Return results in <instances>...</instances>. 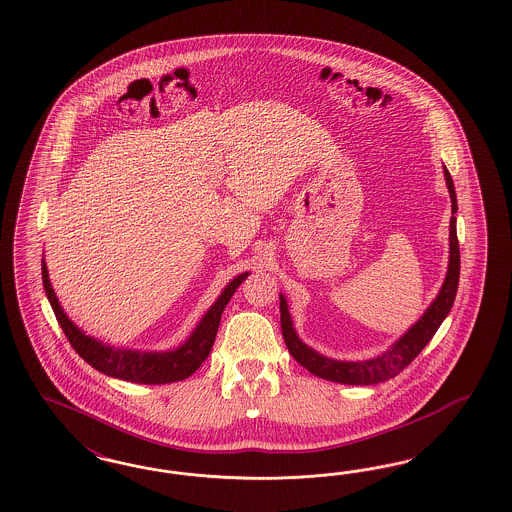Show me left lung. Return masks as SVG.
Returning a JSON list of instances; mask_svg holds the SVG:
<instances>
[{
    "mask_svg": "<svg viewBox=\"0 0 512 512\" xmlns=\"http://www.w3.org/2000/svg\"><path fill=\"white\" fill-rule=\"evenodd\" d=\"M445 180L449 187L450 201H452V214H456V191L450 178V172L445 169ZM450 257L449 270L445 276V283L435 296L432 306L424 311L415 325L411 326L400 340L396 341L387 353L379 357L362 360V362H341L332 358L323 357L317 351H313L304 341L296 336L291 315L287 310V300L279 295V313H281V332L283 340L287 343L289 353L295 357L300 366H304L308 372L323 377L334 383L343 385H377L385 383L388 379L396 377L403 372L420 351L428 345V341L434 338L437 328L449 315L450 308L454 304L456 291H458V279H460V246H458V234H456V217H450Z\"/></svg>",
    "mask_w": 512,
    "mask_h": 512,
    "instance_id": "obj_1",
    "label": "left lung"
}]
</instances>
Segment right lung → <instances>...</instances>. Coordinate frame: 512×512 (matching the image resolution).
<instances>
[{
  "instance_id": "1",
  "label": "right lung",
  "mask_w": 512,
  "mask_h": 512,
  "mask_svg": "<svg viewBox=\"0 0 512 512\" xmlns=\"http://www.w3.org/2000/svg\"><path fill=\"white\" fill-rule=\"evenodd\" d=\"M43 285L47 293L48 302L56 313V319L62 326L71 347L77 351L97 372L105 373L110 377L140 383V385H165L182 381L191 373L197 372L202 362L208 358L212 345L216 340L217 326L221 321V313L225 310L227 302L231 300L234 291L240 287V283L248 278L246 274H240L234 278L225 291L219 295L214 306L206 311L201 323L193 330V334L187 338L184 345H180L174 351L167 353H140L131 349H116L103 341L95 340L92 336H86L65 313L54 295V289L48 279L47 264L43 259L41 264Z\"/></svg>"
}]
</instances>
